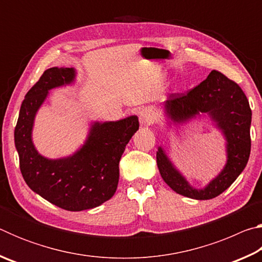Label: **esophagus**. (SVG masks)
<instances>
[{"mask_svg": "<svg viewBox=\"0 0 262 262\" xmlns=\"http://www.w3.org/2000/svg\"><path fill=\"white\" fill-rule=\"evenodd\" d=\"M139 120L141 126L151 125L155 122V114L151 110L142 108L139 111Z\"/></svg>", "mask_w": 262, "mask_h": 262, "instance_id": "obj_1", "label": "esophagus"}]
</instances>
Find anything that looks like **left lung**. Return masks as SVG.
<instances>
[{"mask_svg":"<svg viewBox=\"0 0 262 262\" xmlns=\"http://www.w3.org/2000/svg\"><path fill=\"white\" fill-rule=\"evenodd\" d=\"M167 127H180L206 118L225 141V165L203 188H195L176 167L162 145L157 166L163 180L174 190L194 200H209L228 189L245 168L251 152L252 111L241 86L212 70L205 81L188 94H172L163 103Z\"/></svg>","mask_w":262,"mask_h":262,"instance_id":"left-lung-1","label":"left lung"}]
</instances>
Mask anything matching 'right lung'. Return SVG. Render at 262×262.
Returning a JSON list of instances; mask_svg holds the SVG:
<instances>
[{"label":"right lung","instance_id":"right-lung-1","mask_svg":"<svg viewBox=\"0 0 262 262\" xmlns=\"http://www.w3.org/2000/svg\"><path fill=\"white\" fill-rule=\"evenodd\" d=\"M76 76L75 68L47 69L26 94L15 128V145L26 185L69 211L92 209L113 196L119 183V162L139 129L136 115L118 121H91L86 139L76 151L60 158L42 156L32 139L38 111L51 90L74 85Z\"/></svg>","mask_w":262,"mask_h":262}]
</instances>
